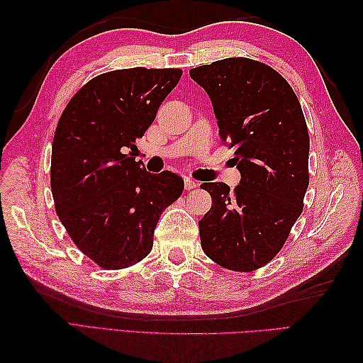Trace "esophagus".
I'll list each match as a JSON object with an SVG mask.
<instances>
[{
	"label": "esophagus",
	"mask_w": 363,
	"mask_h": 363,
	"mask_svg": "<svg viewBox=\"0 0 363 363\" xmlns=\"http://www.w3.org/2000/svg\"><path fill=\"white\" fill-rule=\"evenodd\" d=\"M184 186H186L187 190H191L198 187V182L191 179V177H186V179H184Z\"/></svg>",
	"instance_id": "34e87169"
}]
</instances>
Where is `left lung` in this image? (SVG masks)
Segmentation results:
<instances>
[{"label":"left lung","mask_w":363,"mask_h":363,"mask_svg":"<svg viewBox=\"0 0 363 363\" xmlns=\"http://www.w3.org/2000/svg\"><path fill=\"white\" fill-rule=\"evenodd\" d=\"M190 78L209 95L242 174L234 191L201 184L212 196L198 223L203 251L223 268L252 272L281 251L303 212L311 146L303 109L289 82L257 60H217L191 68Z\"/></svg>","instance_id":"left-lung-1"}]
</instances>
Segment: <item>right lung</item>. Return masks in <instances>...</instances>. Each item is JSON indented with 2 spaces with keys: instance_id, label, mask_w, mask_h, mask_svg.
<instances>
[{
  "instance_id": "right-lung-1",
  "label": "right lung",
  "mask_w": 363,
  "mask_h": 363,
  "mask_svg": "<svg viewBox=\"0 0 363 363\" xmlns=\"http://www.w3.org/2000/svg\"><path fill=\"white\" fill-rule=\"evenodd\" d=\"M179 68H128L89 81L60 115L51 151V191L74 245L99 267L148 256L162 212L184 179L135 162V140L181 79Z\"/></svg>"
}]
</instances>
